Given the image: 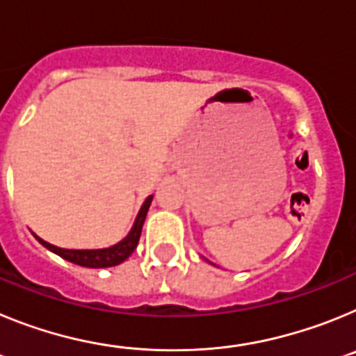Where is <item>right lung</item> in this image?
<instances>
[{
  "instance_id": "obj_1",
  "label": "right lung",
  "mask_w": 356,
  "mask_h": 356,
  "mask_svg": "<svg viewBox=\"0 0 356 356\" xmlns=\"http://www.w3.org/2000/svg\"><path fill=\"white\" fill-rule=\"evenodd\" d=\"M151 200H153V196H149L146 201H144L143 209H140L139 216H137V219H135V225L134 228H131L130 234H128V237L124 238V241L119 242V244H115V246L106 248V250H64V248H56L53 246V244H49V242L42 241V238L37 237V235L35 237L44 248H48V250H51L53 253H56L58 257H62V259L69 260V262L76 264V266H83V267L118 266V264L124 262V260L134 253L137 244H139L140 232H143L144 219H146V213L151 205Z\"/></svg>"
}]
</instances>
